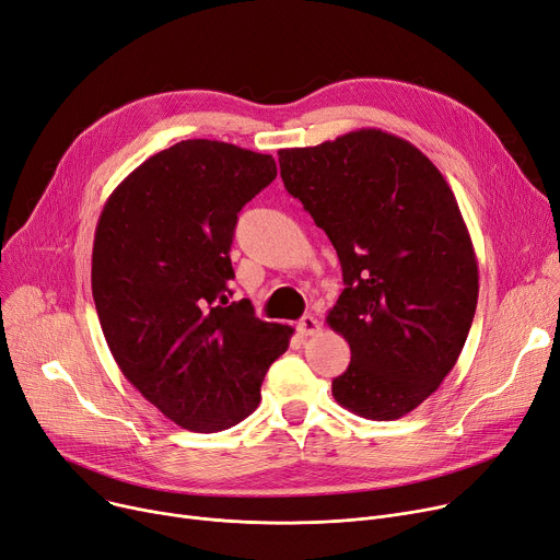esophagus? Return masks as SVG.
<instances>
[{
    "label": "esophagus",
    "instance_id": "obj_1",
    "mask_svg": "<svg viewBox=\"0 0 560 560\" xmlns=\"http://www.w3.org/2000/svg\"><path fill=\"white\" fill-rule=\"evenodd\" d=\"M319 322H317V317H313V315H304L300 322H298V331L302 334V336H315L317 331H319Z\"/></svg>",
    "mask_w": 560,
    "mask_h": 560
}]
</instances>
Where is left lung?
Instances as JSON below:
<instances>
[{"label": "left lung", "instance_id": "8db88e82", "mask_svg": "<svg viewBox=\"0 0 560 560\" xmlns=\"http://www.w3.org/2000/svg\"><path fill=\"white\" fill-rule=\"evenodd\" d=\"M279 165L340 258L327 325L351 363L331 393L365 420H399L443 384L475 319L479 265L456 197L416 144L381 129L281 150Z\"/></svg>", "mask_w": 560, "mask_h": 560}]
</instances>
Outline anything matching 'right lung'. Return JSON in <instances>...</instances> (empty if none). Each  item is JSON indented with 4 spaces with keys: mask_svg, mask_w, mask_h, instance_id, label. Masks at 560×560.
<instances>
[{
    "mask_svg": "<svg viewBox=\"0 0 560 560\" xmlns=\"http://www.w3.org/2000/svg\"><path fill=\"white\" fill-rule=\"evenodd\" d=\"M277 176L270 154L182 140L106 199L93 243V300L131 386L188 431L252 416L292 329L229 304V249L243 206Z\"/></svg>",
    "mask_w": 560,
    "mask_h": 560,
    "instance_id": "right-lung-1",
    "label": "right lung"
}]
</instances>
